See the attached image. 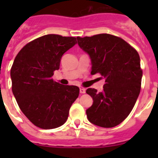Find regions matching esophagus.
I'll list each match as a JSON object with an SVG mask.
<instances>
[{
    "label": "esophagus",
    "mask_w": 158,
    "mask_h": 158,
    "mask_svg": "<svg viewBox=\"0 0 158 158\" xmlns=\"http://www.w3.org/2000/svg\"><path fill=\"white\" fill-rule=\"evenodd\" d=\"M85 91H86V89H85V88H80V93L84 94V93H85Z\"/></svg>",
    "instance_id": "esophagus-1"
}]
</instances>
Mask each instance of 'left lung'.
<instances>
[{"mask_svg": "<svg viewBox=\"0 0 158 158\" xmlns=\"http://www.w3.org/2000/svg\"><path fill=\"white\" fill-rule=\"evenodd\" d=\"M78 45L91 58V74L105 79L104 89L86 90L93 104L86 110L89 121L101 127H114L129 115L141 90L140 57L123 39L109 34L77 37Z\"/></svg>", "mask_w": 158, "mask_h": 158, "instance_id": "8db88e82", "label": "left lung"}]
</instances>
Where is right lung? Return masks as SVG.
<instances>
[{
	"label": "right lung",
	"mask_w": 158,
	"mask_h": 158,
	"mask_svg": "<svg viewBox=\"0 0 158 158\" xmlns=\"http://www.w3.org/2000/svg\"><path fill=\"white\" fill-rule=\"evenodd\" d=\"M77 43L75 37L46 35L30 42L19 51L11 68L12 90L22 112L42 129L62 126L79 88L54 81L64 53Z\"/></svg>",
	"instance_id": "1"
}]
</instances>
